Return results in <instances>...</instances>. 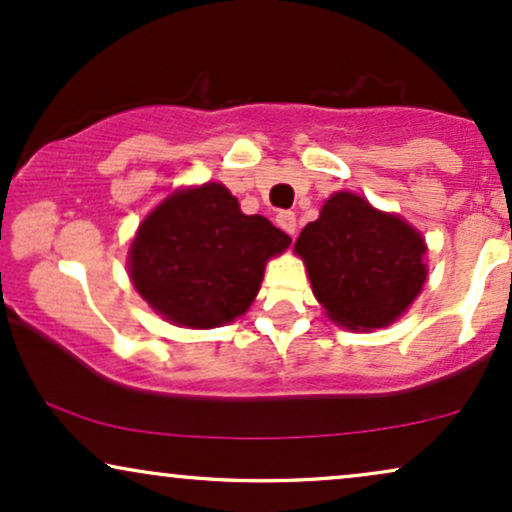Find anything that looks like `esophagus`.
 Instances as JSON below:
<instances>
[{"mask_svg":"<svg viewBox=\"0 0 512 512\" xmlns=\"http://www.w3.org/2000/svg\"><path fill=\"white\" fill-rule=\"evenodd\" d=\"M276 224L281 226L283 231H286V234H290V236H295V231H297V219H295V212H290V210H281L276 215Z\"/></svg>","mask_w":512,"mask_h":512,"instance_id":"1","label":"esophagus"}]
</instances>
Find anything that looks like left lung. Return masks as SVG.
Here are the masks:
<instances>
[{
    "label": "left lung",
    "mask_w": 512,
    "mask_h": 512,
    "mask_svg": "<svg viewBox=\"0 0 512 512\" xmlns=\"http://www.w3.org/2000/svg\"><path fill=\"white\" fill-rule=\"evenodd\" d=\"M425 238L399 215L375 210L357 193H333L295 252L328 319L349 331L390 326L423 290Z\"/></svg>",
    "instance_id": "obj_1"
}]
</instances>
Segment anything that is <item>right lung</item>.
<instances>
[{
	"label": "right lung",
	"mask_w": 512,
	"mask_h": 512,
	"mask_svg": "<svg viewBox=\"0 0 512 512\" xmlns=\"http://www.w3.org/2000/svg\"><path fill=\"white\" fill-rule=\"evenodd\" d=\"M290 236L267 217L243 215L217 181L179 189L139 224L129 245L137 293L174 326L215 328L248 312L264 267Z\"/></svg>",
	"instance_id": "obj_1"
}]
</instances>
